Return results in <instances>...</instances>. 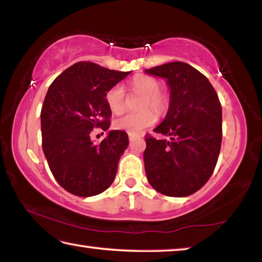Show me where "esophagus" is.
Segmentation results:
<instances>
[{
    "label": "esophagus",
    "instance_id": "obj_1",
    "mask_svg": "<svg viewBox=\"0 0 262 262\" xmlns=\"http://www.w3.org/2000/svg\"><path fill=\"white\" fill-rule=\"evenodd\" d=\"M128 136H129V140H130V141H133V139H135V137H136L135 135H133V134H129Z\"/></svg>",
    "mask_w": 262,
    "mask_h": 262
}]
</instances>
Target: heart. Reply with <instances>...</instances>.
Listing matches in <instances>:
<instances>
[{
	"label": "heart",
	"instance_id": "b5f03b06",
	"mask_svg": "<svg viewBox=\"0 0 262 262\" xmlns=\"http://www.w3.org/2000/svg\"><path fill=\"white\" fill-rule=\"evenodd\" d=\"M132 89L137 94L145 96L141 108L136 113H127L114 121V127L119 130H125L128 134H139L145 128L152 126L157 121V113L164 114L168 108L167 97L162 94V84L155 77L139 75L132 79ZM106 103L114 114H120L126 108V92L122 85L118 84L106 92ZM153 110H151V108ZM155 112L157 113H154Z\"/></svg>",
	"mask_w": 262,
	"mask_h": 262
}]
</instances>
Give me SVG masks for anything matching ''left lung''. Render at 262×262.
<instances>
[{"mask_svg":"<svg viewBox=\"0 0 262 262\" xmlns=\"http://www.w3.org/2000/svg\"><path fill=\"white\" fill-rule=\"evenodd\" d=\"M145 73L166 79L170 107L157 134L145 135L143 159L149 184L166 196H188L215 170L222 143V106L205 75L184 62H170Z\"/></svg>","mask_w":262,"mask_h":262,"instance_id":"1","label":"left lung"}]
</instances>
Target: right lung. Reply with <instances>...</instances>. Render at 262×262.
Instances as JSON below:
<instances>
[{"label":"right lung","instance_id":"1","mask_svg":"<svg viewBox=\"0 0 262 262\" xmlns=\"http://www.w3.org/2000/svg\"><path fill=\"white\" fill-rule=\"evenodd\" d=\"M129 74L82 61L48 89L40 114L42 150L52 174L67 192L88 198L112 185L129 143L127 133L111 130L98 144L90 135L96 128H110L112 112L106 92Z\"/></svg>","mask_w":262,"mask_h":262}]
</instances>
